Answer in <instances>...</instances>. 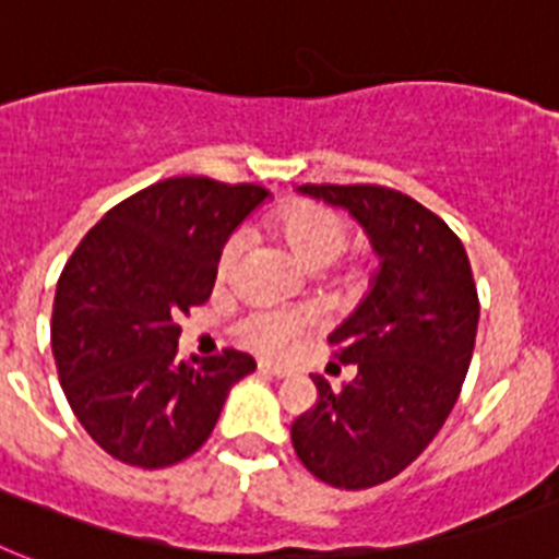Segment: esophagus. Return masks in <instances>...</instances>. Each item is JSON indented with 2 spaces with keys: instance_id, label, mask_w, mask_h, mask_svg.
Wrapping results in <instances>:
<instances>
[{
  "instance_id": "1",
  "label": "esophagus",
  "mask_w": 559,
  "mask_h": 559,
  "mask_svg": "<svg viewBox=\"0 0 559 559\" xmlns=\"http://www.w3.org/2000/svg\"><path fill=\"white\" fill-rule=\"evenodd\" d=\"M258 370L266 376H275V379H284V376L293 373L287 365H275V361H258Z\"/></svg>"
}]
</instances>
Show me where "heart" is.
<instances>
[{"instance_id": "1", "label": "heart", "mask_w": 559, "mask_h": 559, "mask_svg": "<svg viewBox=\"0 0 559 559\" xmlns=\"http://www.w3.org/2000/svg\"><path fill=\"white\" fill-rule=\"evenodd\" d=\"M275 229L307 270H324L350 243L347 221L335 209L310 201L287 203L275 215ZM240 249H243V235H229L217 255V278H226L235 270ZM304 324L307 319L295 310H252L247 319H240L238 335L252 350L275 356V353L287 350L295 342V335L304 330Z\"/></svg>"}]
</instances>
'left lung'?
Returning a JSON list of instances; mask_svg holds the SVG:
<instances>
[{"instance_id":"1","label":"left lung","mask_w":559,"mask_h":559,"mask_svg":"<svg viewBox=\"0 0 559 559\" xmlns=\"http://www.w3.org/2000/svg\"><path fill=\"white\" fill-rule=\"evenodd\" d=\"M298 192L347 209L379 255L370 293L326 342L356 379L330 388L293 421L304 468L333 488H373L419 456L460 399L474 356L479 298L462 240L442 217L376 183H304Z\"/></svg>"}]
</instances>
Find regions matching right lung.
I'll list each match as a JSON object with an SVG mask.
<instances>
[{
  "instance_id": "1",
  "label": "right lung",
  "mask_w": 559,
  "mask_h": 559,
  "mask_svg": "<svg viewBox=\"0 0 559 559\" xmlns=\"http://www.w3.org/2000/svg\"><path fill=\"white\" fill-rule=\"evenodd\" d=\"M266 194L169 177L108 209L68 258L51 319L59 384L115 460L154 471L192 456L255 370L240 350L183 361L177 319L209 301L226 238Z\"/></svg>"
}]
</instances>
